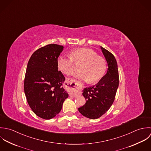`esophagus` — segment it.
<instances>
[{
	"label": "esophagus",
	"mask_w": 151,
	"mask_h": 151,
	"mask_svg": "<svg viewBox=\"0 0 151 151\" xmlns=\"http://www.w3.org/2000/svg\"><path fill=\"white\" fill-rule=\"evenodd\" d=\"M67 90L69 91V96L70 97H75L78 95L77 90L79 89V85L73 79H68L65 82Z\"/></svg>",
	"instance_id": "obj_1"
}]
</instances>
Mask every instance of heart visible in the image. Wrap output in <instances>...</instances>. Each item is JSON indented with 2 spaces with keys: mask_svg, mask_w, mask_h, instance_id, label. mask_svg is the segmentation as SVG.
Returning <instances> with one entry per match:
<instances>
[{
  "mask_svg": "<svg viewBox=\"0 0 151 151\" xmlns=\"http://www.w3.org/2000/svg\"><path fill=\"white\" fill-rule=\"evenodd\" d=\"M74 63H81L78 72L72 75L78 79L94 83L99 81L104 75L106 62L104 58L91 49L79 48L72 51L70 57L60 55L57 60L58 68L64 74H69L73 69Z\"/></svg>",
  "mask_w": 151,
  "mask_h": 151,
  "instance_id": "1",
  "label": "heart"
}]
</instances>
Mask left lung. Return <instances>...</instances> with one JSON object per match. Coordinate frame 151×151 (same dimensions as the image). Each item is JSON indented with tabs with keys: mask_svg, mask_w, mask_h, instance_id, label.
I'll list each match as a JSON object with an SVG mask.
<instances>
[{
	"mask_svg": "<svg viewBox=\"0 0 151 151\" xmlns=\"http://www.w3.org/2000/svg\"><path fill=\"white\" fill-rule=\"evenodd\" d=\"M100 48L107 62L106 74L95 85L84 88L82 94L86 102L78 109L85 117L97 119L103 116L114 102L119 84V69L114 56L100 46Z\"/></svg>",
	"mask_w": 151,
	"mask_h": 151,
	"instance_id": "left-lung-1",
	"label": "left lung"
}]
</instances>
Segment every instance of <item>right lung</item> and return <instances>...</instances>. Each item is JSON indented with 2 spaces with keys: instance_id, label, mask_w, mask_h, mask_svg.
Here are the masks:
<instances>
[{
  "instance_id": "1",
  "label": "right lung",
  "mask_w": 151,
  "mask_h": 151,
  "mask_svg": "<svg viewBox=\"0 0 151 151\" xmlns=\"http://www.w3.org/2000/svg\"><path fill=\"white\" fill-rule=\"evenodd\" d=\"M62 45L49 44L35 51L27 66L24 89L27 101L38 117L50 120L61 110L68 93L63 83L65 78L58 70L57 60Z\"/></svg>"
}]
</instances>
